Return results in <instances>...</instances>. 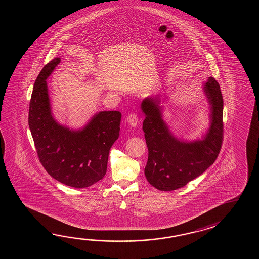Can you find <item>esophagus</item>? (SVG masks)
I'll return each mask as SVG.
<instances>
[{"mask_svg":"<svg viewBox=\"0 0 259 259\" xmlns=\"http://www.w3.org/2000/svg\"><path fill=\"white\" fill-rule=\"evenodd\" d=\"M127 124L132 127H136L139 124V119H138V116L136 114H131L127 116Z\"/></svg>","mask_w":259,"mask_h":259,"instance_id":"1","label":"esophagus"}]
</instances>
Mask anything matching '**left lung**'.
<instances>
[{
    "label": "left lung",
    "instance_id": "left-lung-1",
    "mask_svg": "<svg viewBox=\"0 0 259 259\" xmlns=\"http://www.w3.org/2000/svg\"><path fill=\"white\" fill-rule=\"evenodd\" d=\"M209 105V127L193 141L174 135L164 118L161 100L143 99L145 115L143 131L148 147L144 174L149 183L160 191H174L203 174L220 154L223 132V99L220 85L213 77L202 84Z\"/></svg>",
    "mask_w": 259,
    "mask_h": 259
}]
</instances>
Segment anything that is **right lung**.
<instances>
[{
	"label": "right lung",
	"mask_w": 259,
	"mask_h": 259,
	"mask_svg": "<svg viewBox=\"0 0 259 259\" xmlns=\"http://www.w3.org/2000/svg\"><path fill=\"white\" fill-rule=\"evenodd\" d=\"M60 62V57H55L44 66L34 83L28 112L29 130L39 161L51 176L70 187H89L106 173L109 151L119 136L121 113H95L79 128L57 121L46 80Z\"/></svg>",
	"instance_id": "1"
}]
</instances>
